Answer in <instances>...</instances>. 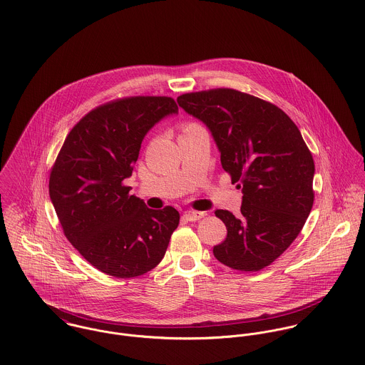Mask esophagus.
<instances>
[{
  "instance_id": "1",
  "label": "esophagus",
  "mask_w": 365,
  "mask_h": 365,
  "mask_svg": "<svg viewBox=\"0 0 365 365\" xmlns=\"http://www.w3.org/2000/svg\"><path fill=\"white\" fill-rule=\"evenodd\" d=\"M205 216H206V212H185V215H183V217L189 221L203 219Z\"/></svg>"
}]
</instances>
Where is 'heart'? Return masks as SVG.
Returning <instances> with one entry per match:
<instances>
[{
	"instance_id": "heart-1",
	"label": "heart",
	"mask_w": 365,
	"mask_h": 365,
	"mask_svg": "<svg viewBox=\"0 0 365 365\" xmlns=\"http://www.w3.org/2000/svg\"><path fill=\"white\" fill-rule=\"evenodd\" d=\"M193 125H196V124H186V125L183 127V131H185V130H187V128H190V127H193Z\"/></svg>"
}]
</instances>
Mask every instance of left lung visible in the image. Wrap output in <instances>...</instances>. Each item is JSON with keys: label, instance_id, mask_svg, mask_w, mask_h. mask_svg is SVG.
<instances>
[{"label": "left lung", "instance_id": "obj_1", "mask_svg": "<svg viewBox=\"0 0 365 365\" xmlns=\"http://www.w3.org/2000/svg\"><path fill=\"white\" fill-rule=\"evenodd\" d=\"M178 104L210 130L222 169L242 192L238 217L215 212L227 227L215 257L237 271L268 267L313 206L314 162L299 128L272 103L232 88L186 93Z\"/></svg>", "mask_w": 365, "mask_h": 365}]
</instances>
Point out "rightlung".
<instances>
[{"instance_id": "1", "label": "right lung", "mask_w": 365, "mask_h": 365, "mask_svg": "<svg viewBox=\"0 0 365 365\" xmlns=\"http://www.w3.org/2000/svg\"><path fill=\"white\" fill-rule=\"evenodd\" d=\"M170 114H178L170 97L106 103L74 125L51 170L49 196L66 238L107 275L135 278L153 269L179 224L176 209H148L123 183L146 133Z\"/></svg>"}]
</instances>
